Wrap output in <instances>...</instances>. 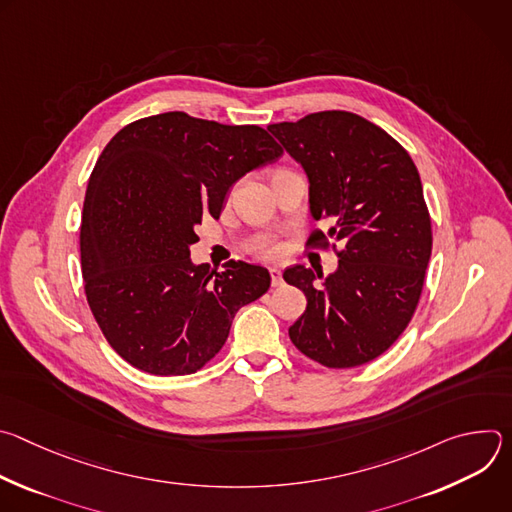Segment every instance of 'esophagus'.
Returning <instances> with one entry per match:
<instances>
[{
  "label": "esophagus",
  "mask_w": 512,
  "mask_h": 512,
  "mask_svg": "<svg viewBox=\"0 0 512 512\" xmlns=\"http://www.w3.org/2000/svg\"><path fill=\"white\" fill-rule=\"evenodd\" d=\"M269 273H271V283H273V287H277V285H281V269L279 267H271L269 269Z\"/></svg>",
  "instance_id": "1"
}]
</instances>
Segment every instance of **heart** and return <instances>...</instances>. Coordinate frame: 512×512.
<instances>
[{
    "mask_svg": "<svg viewBox=\"0 0 512 512\" xmlns=\"http://www.w3.org/2000/svg\"><path fill=\"white\" fill-rule=\"evenodd\" d=\"M257 251L263 255V257H275L279 253V245L273 243V241H261L257 245Z\"/></svg>",
    "mask_w": 512,
    "mask_h": 512,
    "instance_id": "1",
    "label": "heart"
}]
</instances>
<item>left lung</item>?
<instances>
[{"label":"left lung","mask_w":512,"mask_h":512,"mask_svg":"<svg viewBox=\"0 0 512 512\" xmlns=\"http://www.w3.org/2000/svg\"><path fill=\"white\" fill-rule=\"evenodd\" d=\"M306 172L310 212L328 221L308 247H332L338 267L283 271L308 306L289 338L328 369L381 356L417 308L431 255V218L419 172L385 129L348 111H320L267 127Z\"/></svg>","instance_id":"obj_1"}]
</instances>
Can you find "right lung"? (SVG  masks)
<instances>
[{
	"mask_svg": "<svg viewBox=\"0 0 512 512\" xmlns=\"http://www.w3.org/2000/svg\"><path fill=\"white\" fill-rule=\"evenodd\" d=\"M283 150L259 125H223L182 111L125 125L89 178L81 265L91 312L131 367L192 375L218 354L235 314L269 289L245 261L194 265L196 225L221 216L231 186Z\"/></svg>",
	"mask_w": 512,
	"mask_h": 512,
	"instance_id": "1",
	"label": "right lung"
}]
</instances>
